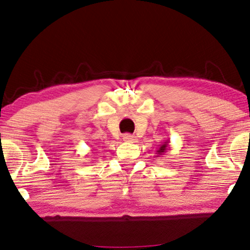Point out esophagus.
<instances>
[{
    "label": "esophagus",
    "mask_w": 250,
    "mask_h": 250,
    "mask_svg": "<svg viewBox=\"0 0 250 250\" xmlns=\"http://www.w3.org/2000/svg\"><path fill=\"white\" fill-rule=\"evenodd\" d=\"M123 139H124V141L126 142H136V138L132 134H124Z\"/></svg>",
    "instance_id": "obj_1"
}]
</instances>
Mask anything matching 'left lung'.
I'll list each match as a JSON object with an SVG mask.
<instances>
[{
	"instance_id": "left-lung-1",
	"label": "left lung",
	"mask_w": 250,
	"mask_h": 250,
	"mask_svg": "<svg viewBox=\"0 0 250 250\" xmlns=\"http://www.w3.org/2000/svg\"><path fill=\"white\" fill-rule=\"evenodd\" d=\"M168 150H170V148H169V141H168V140H167V141L164 142L163 145L159 146V149L157 150L156 153L158 156H162V155H164V153H166L167 151H168Z\"/></svg>"
}]
</instances>
